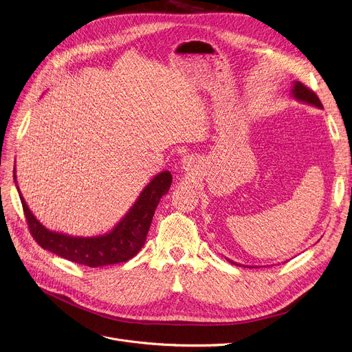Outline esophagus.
<instances>
[{
	"instance_id": "obj_1",
	"label": "esophagus",
	"mask_w": 352,
	"mask_h": 352,
	"mask_svg": "<svg viewBox=\"0 0 352 352\" xmlns=\"http://www.w3.org/2000/svg\"><path fill=\"white\" fill-rule=\"evenodd\" d=\"M195 167H197V160H195V157H192V155H185V157L181 160V168H182L185 173L194 171Z\"/></svg>"
}]
</instances>
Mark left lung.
<instances>
[{"label":"left lung","mask_w":352,"mask_h":352,"mask_svg":"<svg viewBox=\"0 0 352 352\" xmlns=\"http://www.w3.org/2000/svg\"><path fill=\"white\" fill-rule=\"evenodd\" d=\"M290 93H292V96H293L296 100H298V102H302V103H306V104H310V106L322 109V104H321L320 99L317 98L316 93H314L313 90H310L309 87L304 86L302 83L297 82V80L293 82V86H292V89H290ZM226 261H229L230 263L236 265V266H242V265H239V263H236V262H232L230 259H226ZM249 267H253V266H249Z\"/></svg>","instance_id":"8db88e82"}]
</instances>
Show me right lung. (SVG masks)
<instances>
[{
  "label": "right lung",
  "mask_w": 352,
  "mask_h": 352,
  "mask_svg": "<svg viewBox=\"0 0 352 352\" xmlns=\"http://www.w3.org/2000/svg\"><path fill=\"white\" fill-rule=\"evenodd\" d=\"M15 174L14 168V181L16 182ZM171 182L173 175L170 171H162L155 175L116 226L98 236H74L45 228L31 212L18 184L16 190L30 230L41 248L70 262L89 267H102L127 262L144 246L155 208L160 199L168 192Z\"/></svg>",
  "instance_id": "obj_1"
}]
</instances>
